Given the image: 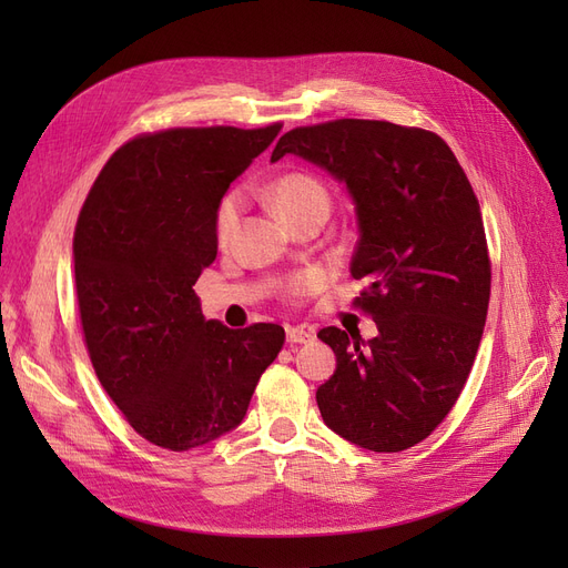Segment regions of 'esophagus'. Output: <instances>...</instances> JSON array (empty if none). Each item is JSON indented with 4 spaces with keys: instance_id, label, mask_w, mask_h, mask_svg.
<instances>
[{
    "instance_id": "esophagus-1",
    "label": "esophagus",
    "mask_w": 568,
    "mask_h": 568,
    "mask_svg": "<svg viewBox=\"0 0 568 568\" xmlns=\"http://www.w3.org/2000/svg\"><path fill=\"white\" fill-rule=\"evenodd\" d=\"M313 338H315V329H311V326H286L288 343H307Z\"/></svg>"
}]
</instances>
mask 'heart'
Instances as JSON below:
<instances>
[{
    "mask_svg": "<svg viewBox=\"0 0 568 568\" xmlns=\"http://www.w3.org/2000/svg\"><path fill=\"white\" fill-rule=\"evenodd\" d=\"M267 201L272 205V211L277 213L286 225L317 209L329 213V192H326V186L320 180L307 173H286L274 180L267 186ZM239 209H242V199H239V194H227L220 201L215 213V236L220 244H225L230 234L234 232ZM315 284L317 282L313 274H303V277L291 282V294L303 296L307 291H313Z\"/></svg>",
    "mask_w": 568,
    "mask_h": 568,
    "instance_id": "b5f03b06",
    "label": "heart"
}]
</instances>
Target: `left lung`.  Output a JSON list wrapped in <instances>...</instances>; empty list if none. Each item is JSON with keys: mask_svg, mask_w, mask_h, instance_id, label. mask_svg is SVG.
<instances>
[{"mask_svg": "<svg viewBox=\"0 0 568 568\" xmlns=\"http://www.w3.org/2000/svg\"><path fill=\"white\" fill-rule=\"evenodd\" d=\"M286 153L326 170L355 205L351 274L374 338L324 326L336 369L317 388L334 434L372 453L424 440L467 384L484 334L490 261L474 189L438 134L343 118L286 132Z\"/></svg>", "mask_w": 568, "mask_h": 568, "instance_id": "1", "label": "left lung"}]
</instances>
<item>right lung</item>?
Returning <instances> with one entry per match:
<instances>
[{
  "label": "right lung",
  "instance_id": "right-lung-1",
  "mask_svg": "<svg viewBox=\"0 0 568 568\" xmlns=\"http://www.w3.org/2000/svg\"><path fill=\"white\" fill-rule=\"evenodd\" d=\"M280 130L136 136L109 159L80 211L73 255L84 343L111 400L161 448H201L242 424L282 351L280 324L227 329L203 317L194 294L217 255L222 196Z\"/></svg>",
  "mask_w": 568,
  "mask_h": 568
}]
</instances>
